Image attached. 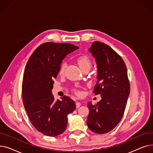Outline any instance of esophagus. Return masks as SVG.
<instances>
[{"mask_svg": "<svg viewBox=\"0 0 153 153\" xmlns=\"http://www.w3.org/2000/svg\"><path fill=\"white\" fill-rule=\"evenodd\" d=\"M76 107H77V108H79V107H80V106H81V103H80V102H77L76 103Z\"/></svg>", "mask_w": 153, "mask_h": 153, "instance_id": "1", "label": "esophagus"}]
</instances>
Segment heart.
<instances>
[{
	"instance_id": "heart-1",
	"label": "heart",
	"mask_w": 153,
	"mask_h": 153,
	"mask_svg": "<svg viewBox=\"0 0 153 153\" xmlns=\"http://www.w3.org/2000/svg\"><path fill=\"white\" fill-rule=\"evenodd\" d=\"M77 62L79 66L80 67L82 71L85 69H89L91 67L92 65V62L91 60L89 57H87V56H80L77 59ZM66 67V62H63L61 64L59 72L60 74H62L64 69H65Z\"/></svg>"
}]
</instances>
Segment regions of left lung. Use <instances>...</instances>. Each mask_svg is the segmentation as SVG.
<instances>
[{
    "label": "left lung",
    "mask_w": 153,
    "mask_h": 153,
    "mask_svg": "<svg viewBox=\"0 0 153 153\" xmlns=\"http://www.w3.org/2000/svg\"><path fill=\"white\" fill-rule=\"evenodd\" d=\"M89 51L97 65V82L94 93L100 94L102 99L96 105L91 102L87 103L89 114L87 124L92 131L104 134L113 130L122 120L130 85L124 61L111 47L94 42Z\"/></svg>",
    "instance_id": "left-lung-1"
}]
</instances>
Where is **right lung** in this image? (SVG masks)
Wrapping results in <instances>:
<instances>
[{"label":"right lung","mask_w":153,"mask_h":153,"mask_svg":"<svg viewBox=\"0 0 153 153\" xmlns=\"http://www.w3.org/2000/svg\"><path fill=\"white\" fill-rule=\"evenodd\" d=\"M79 48L69 43H45L30 57L24 71L22 99L31 124L45 135L56 136L65 131L68 115L76 109L75 102L64 95L54 100L53 80L66 55Z\"/></svg>","instance_id":"add662e5"}]
</instances>
